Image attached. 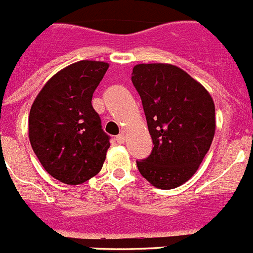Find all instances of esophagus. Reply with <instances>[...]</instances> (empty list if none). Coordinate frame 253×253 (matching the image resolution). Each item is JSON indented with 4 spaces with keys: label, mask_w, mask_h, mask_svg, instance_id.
<instances>
[{
    "label": "esophagus",
    "mask_w": 253,
    "mask_h": 253,
    "mask_svg": "<svg viewBox=\"0 0 253 253\" xmlns=\"http://www.w3.org/2000/svg\"><path fill=\"white\" fill-rule=\"evenodd\" d=\"M116 141L119 144H124L125 142H126V134H124V133L119 134V136L116 137Z\"/></svg>",
    "instance_id": "34e87169"
}]
</instances>
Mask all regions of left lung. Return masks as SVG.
<instances>
[{
    "label": "left lung",
    "mask_w": 253,
    "mask_h": 253,
    "mask_svg": "<svg viewBox=\"0 0 253 253\" xmlns=\"http://www.w3.org/2000/svg\"><path fill=\"white\" fill-rule=\"evenodd\" d=\"M132 84L142 100L153 141L151 154L137 161L153 186L173 189L192 178L215 134V105L204 86L170 64H138Z\"/></svg>",
    "instance_id": "obj_1"
}]
</instances>
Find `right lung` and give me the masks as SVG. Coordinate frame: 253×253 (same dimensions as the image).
<instances>
[{"mask_svg":"<svg viewBox=\"0 0 253 253\" xmlns=\"http://www.w3.org/2000/svg\"><path fill=\"white\" fill-rule=\"evenodd\" d=\"M109 64L82 60L46 82L31 107L28 133L39 162L53 178L78 185L102 168L110 137L91 105Z\"/></svg>","mask_w":253,"mask_h":253,"instance_id":"obj_1","label":"right lung"}]
</instances>
